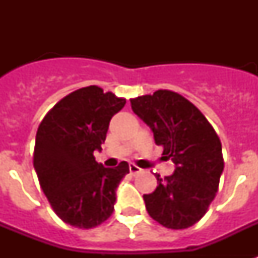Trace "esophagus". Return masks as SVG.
<instances>
[{"mask_svg":"<svg viewBox=\"0 0 258 258\" xmlns=\"http://www.w3.org/2000/svg\"><path fill=\"white\" fill-rule=\"evenodd\" d=\"M130 171H131V174H134V175H135V174H139V172L142 171V169L141 167H138L137 165L131 163V165H130Z\"/></svg>","mask_w":258,"mask_h":258,"instance_id":"obj_1","label":"esophagus"}]
</instances>
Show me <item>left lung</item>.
Here are the masks:
<instances>
[{"instance_id": "1", "label": "left lung", "mask_w": 258, "mask_h": 258, "mask_svg": "<svg viewBox=\"0 0 258 258\" xmlns=\"http://www.w3.org/2000/svg\"><path fill=\"white\" fill-rule=\"evenodd\" d=\"M131 108L154 134L175 170L145 194L153 220L169 229H186L205 216L224 171L222 147L208 119L179 93L159 89L131 99Z\"/></svg>"}]
</instances>
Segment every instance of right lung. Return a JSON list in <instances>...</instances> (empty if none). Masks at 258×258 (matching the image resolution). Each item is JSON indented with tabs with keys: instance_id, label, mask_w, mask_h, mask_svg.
<instances>
[{
	"instance_id": "right-lung-1",
	"label": "right lung",
	"mask_w": 258,
	"mask_h": 258,
	"mask_svg": "<svg viewBox=\"0 0 258 258\" xmlns=\"http://www.w3.org/2000/svg\"><path fill=\"white\" fill-rule=\"evenodd\" d=\"M125 99L96 86L58 101L38 125L33 166L54 213L75 228L91 229L113 212L116 188L130 172L127 162L108 169L97 163L109 120Z\"/></svg>"
}]
</instances>
